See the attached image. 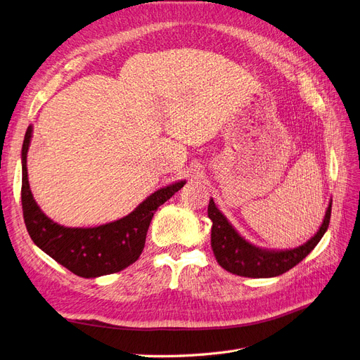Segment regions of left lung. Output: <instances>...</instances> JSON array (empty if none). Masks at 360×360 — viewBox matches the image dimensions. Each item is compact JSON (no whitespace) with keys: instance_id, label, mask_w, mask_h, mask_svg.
<instances>
[{"instance_id":"obj_1","label":"left lung","mask_w":360,"mask_h":360,"mask_svg":"<svg viewBox=\"0 0 360 360\" xmlns=\"http://www.w3.org/2000/svg\"><path fill=\"white\" fill-rule=\"evenodd\" d=\"M332 212V200L326 210L324 219L308 242L292 249H264L248 242L228 222L222 212L210 198L207 214L212 219V249L216 261L230 274L245 278H274L285 274L307 257L317 246L328 231Z\"/></svg>"}]
</instances>
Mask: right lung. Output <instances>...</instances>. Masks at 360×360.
<instances>
[{
    "instance_id": "1",
    "label": "right lung",
    "mask_w": 360,
    "mask_h": 360,
    "mask_svg": "<svg viewBox=\"0 0 360 360\" xmlns=\"http://www.w3.org/2000/svg\"><path fill=\"white\" fill-rule=\"evenodd\" d=\"M32 138V126H28L22 144V210L27 231L43 252L48 254L81 278H99L117 274L139 258L146 245V236L155 212L186 180L160 188L141 202L127 216L99 226H64L53 222L41 212L32 197L28 181L27 155Z\"/></svg>"
}]
</instances>
